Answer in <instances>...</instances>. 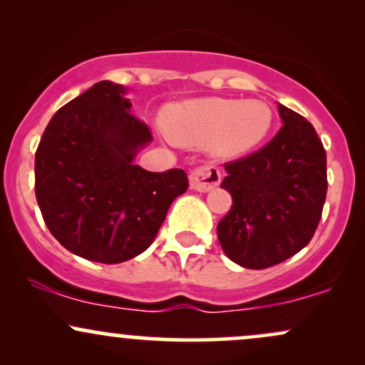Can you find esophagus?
<instances>
[{
	"mask_svg": "<svg viewBox=\"0 0 365 365\" xmlns=\"http://www.w3.org/2000/svg\"><path fill=\"white\" fill-rule=\"evenodd\" d=\"M190 189L197 190V192H210L213 190L216 185H220L222 182V173H220L218 168L210 166H199L192 171L190 176Z\"/></svg>",
	"mask_w": 365,
	"mask_h": 365,
	"instance_id": "1",
	"label": "esophagus"
}]
</instances>
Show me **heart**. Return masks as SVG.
Here are the masks:
<instances>
[{"label": "heart", "instance_id": "1", "mask_svg": "<svg viewBox=\"0 0 365 365\" xmlns=\"http://www.w3.org/2000/svg\"><path fill=\"white\" fill-rule=\"evenodd\" d=\"M274 126L262 100L195 98L173 103L163 114L166 137L178 145L210 143L216 158L234 159L258 147Z\"/></svg>", "mask_w": 365, "mask_h": 365}]
</instances>
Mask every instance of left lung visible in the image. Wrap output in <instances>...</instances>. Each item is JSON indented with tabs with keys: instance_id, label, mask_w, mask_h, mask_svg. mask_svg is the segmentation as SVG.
<instances>
[{
	"instance_id": "left-lung-1",
	"label": "left lung",
	"mask_w": 365,
	"mask_h": 365,
	"mask_svg": "<svg viewBox=\"0 0 365 365\" xmlns=\"http://www.w3.org/2000/svg\"><path fill=\"white\" fill-rule=\"evenodd\" d=\"M282 128L263 149L225 164L232 207L216 227L237 265L268 268L314 237L327 192L326 150L314 126L279 103Z\"/></svg>"
}]
</instances>
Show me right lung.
Listing matches in <instances>:
<instances>
[{"label":"right lung","instance_id":"right-lung-1","mask_svg":"<svg viewBox=\"0 0 365 365\" xmlns=\"http://www.w3.org/2000/svg\"><path fill=\"white\" fill-rule=\"evenodd\" d=\"M124 93L110 81L93 85L57 110L36 150V199L46 227L71 253L98 263L143 253L189 189L183 170L152 173L135 164L152 133Z\"/></svg>","mask_w":365,"mask_h":365}]
</instances>
